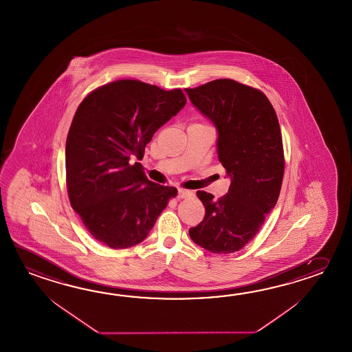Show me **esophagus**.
Returning a JSON list of instances; mask_svg holds the SVG:
<instances>
[{
  "instance_id": "1",
  "label": "esophagus",
  "mask_w": 352,
  "mask_h": 352,
  "mask_svg": "<svg viewBox=\"0 0 352 352\" xmlns=\"http://www.w3.org/2000/svg\"><path fill=\"white\" fill-rule=\"evenodd\" d=\"M190 192L189 190H186V189H179L178 190V198L179 199H183V198H187V197H189L190 195Z\"/></svg>"
}]
</instances>
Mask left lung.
Listing matches in <instances>:
<instances>
[{
    "label": "left lung",
    "instance_id": "8db88e82",
    "mask_svg": "<svg viewBox=\"0 0 352 352\" xmlns=\"http://www.w3.org/2000/svg\"><path fill=\"white\" fill-rule=\"evenodd\" d=\"M186 91L218 130V158L230 177L228 193L218 199L197 192L206 214L189 236L212 253H233L254 238L278 201L285 173L280 122L265 94L234 80Z\"/></svg>",
    "mask_w": 352,
    "mask_h": 352
}]
</instances>
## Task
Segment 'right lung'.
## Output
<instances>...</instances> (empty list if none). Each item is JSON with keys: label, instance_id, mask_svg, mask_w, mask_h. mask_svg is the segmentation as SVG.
Wrapping results in <instances>:
<instances>
[{"label": "right lung", "instance_id": "add662e5", "mask_svg": "<svg viewBox=\"0 0 352 352\" xmlns=\"http://www.w3.org/2000/svg\"><path fill=\"white\" fill-rule=\"evenodd\" d=\"M187 102L182 89L122 79L81 101L66 139V187L90 234L113 250L143 242L178 190L146 178L142 160L154 133Z\"/></svg>", "mask_w": 352, "mask_h": 352}]
</instances>
